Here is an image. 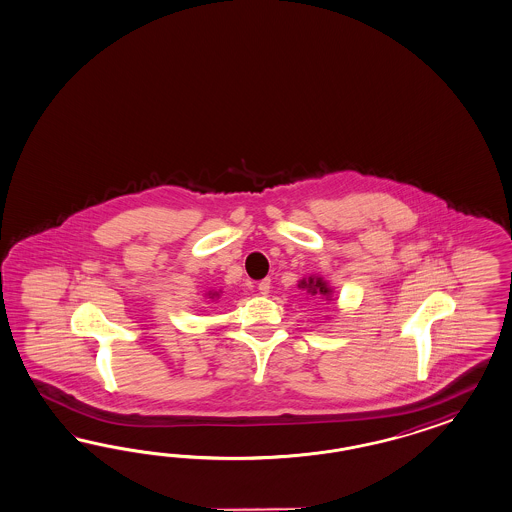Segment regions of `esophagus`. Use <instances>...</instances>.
<instances>
[{"label":"esophagus","instance_id":"obj_1","mask_svg":"<svg viewBox=\"0 0 512 512\" xmlns=\"http://www.w3.org/2000/svg\"><path fill=\"white\" fill-rule=\"evenodd\" d=\"M270 285H272V283H270V279L266 277V279H263V281L259 283V292H261L263 296H266V294L270 292Z\"/></svg>","mask_w":512,"mask_h":512}]
</instances>
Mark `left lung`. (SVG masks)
Segmentation results:
<instances>
[{
  "mask_svg": "<svg viewBox=\"0 0 512 512\" xmlns=\"http://www.w3.org/2000/svg\"><path fill=\"white\" fill-rule=\"evenodd\" d=\"M298 287L305 289L311 296H322L326 300H332V289H330V285L322 277L311 276L307 277V279H302L298 283Z\"/></svg>",
  "mask_w": 512,
  "mask_h": 512,
  "instance_id": "left-lung-1",
  "label": "left lung"
}]
</instances>
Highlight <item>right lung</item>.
I'll return each mask as SVG.
<instances>
[{
  "mask_svg": "<svg viewBox=\"0 0 512 512\" xmlns=\"http://www.w3.org/2000/svg\"><path fill=\"white\" fill-rule=\"evenodd\" d=\"M218 296H220V292H208V298H212V300L218 298Z\"/></svg>",
  "mask_w": 512,
  "mask_h": 512,
  "instance_id": "right-lung-1",
  "label": "right lung"
}]
</instances>
